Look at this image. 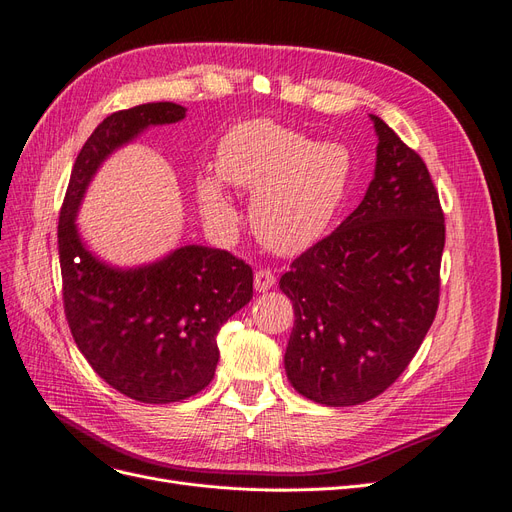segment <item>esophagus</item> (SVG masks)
Listing matches in <instances>:
<instances>
[{
    "instance_id": "obj_1",
    "label": "esophagus",
    "mask_w": 512,
    "mask_h": 512,
    "mask_svg": "<svg viewBox=\"0 0 512 512\" xmlns=\"http://www.w3.org/2000/svg\"><path fill=\"white\" fill-rule=\"evenodd\" d=\"M276 285V274L270 268H259L255 272V289L257 291H268Z\"/></svg>"
}]
</instances>
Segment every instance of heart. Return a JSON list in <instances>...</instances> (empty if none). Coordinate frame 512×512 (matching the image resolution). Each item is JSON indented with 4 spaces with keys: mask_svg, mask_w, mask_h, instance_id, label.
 I'll return each mask as SVG.
<instances>
[{
    "mask_svg": "<svg viewBox=\"0 0 512 512\" xmlns=\"http://www.w3.org/2000/svg\"><path fill=\"white\" fill-rule=\"evenodd\" d=\"M219 176L255 193L251 221L259 240L278 253L315 244L334 221L351 183V155L270 121H246L219 144ZM200 200L214 219H232L221 185L200 183Z\"/></svg>",
    "mask_w": 512,
    "mask_h": 512,
    "instance_id": "1",
    "label": "heart"
}]
</instances>
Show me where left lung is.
Segmentation results:
<instances>
[{"mask_svg": "<svg viewBox=\"0 0 512 512\" xmlns=\"http://www.w3.org/2000/svg\"><path fill=\"white\" fill-rule=\"evenodd\" d=\"M376 172L364 202L280 276L295 321L291 385L325 406L387 391L419 351L440 302L444 212L417 151L372 114Z\"/></svg>", "mask_w": 512, "mask_h": 512, "instance_id": "1", "label": "left lung"}]
</instances>
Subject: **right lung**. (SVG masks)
<instances>
[{
  "label": "right lung",
  "instance_id": "obj_1",
  "mask_svg": "<svg viewBox=\"0 0 512 512\" xmlns=\"http://www.w3.org/2000/svg\"><path fill=\"white\" fill-rule=\"evenodd\" d=\"M183 117L185 108L172 102L112 112L80 148L59 212L63 310L74 342L112 389L144 404L187 400L212 381L217 334L253 298V270L232 253L197 244L146 268H110L80 242L74 217L114 148L148 125Z\"/></svg>",
  "mask_w": 512,
  "mask_h": 512
}]
</instances>
